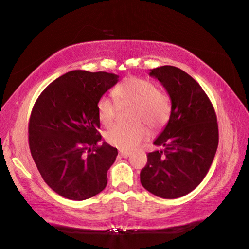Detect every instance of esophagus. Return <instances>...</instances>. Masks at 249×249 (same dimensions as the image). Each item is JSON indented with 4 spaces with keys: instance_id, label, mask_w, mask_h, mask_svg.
Segmentation results:
<instances>
[{
    "instance_id": "34e87169",
    "label": "esophagus",
    "mask_w": 249,
    "mask_h": 249,
    "mask_svg": "<svg viewBox=\"0 0 249 249\" xmlns=\"http://www.w3.org/2000/svg\"><path fill=\"white\" fill-rule=\"evenodd\" d=\"M120 155H121L123 158H127V157H129V156H130V153H129V151H123V150H121V151H120Z\"/></svg>"
}]
</instances>
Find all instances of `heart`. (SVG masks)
I'll return each instance as SVG.
<instances>
[{
	"mask_svg": "<svg viewBox=\"0 0 249 249\" xmlns=\"http://www.w3.org/2000/svg\"><path fill=\"white\" fill-rule=\"evenodd\" d=\"M113 94L120 104L135 105L130 125H117L107 133V141L121 150H132L148 135V128L157 130L165 125L171 114L170 99L159 91L154 82L140 77H129L122 81ZM96 115L100 123L109 127L116 119V103L107 96L96 102Z\"/></svg>",
	"mask_w": 249,
	"mask_h": 249,
	"instance_id": "heart-1",
	"label": "heart"
}]
</instances>
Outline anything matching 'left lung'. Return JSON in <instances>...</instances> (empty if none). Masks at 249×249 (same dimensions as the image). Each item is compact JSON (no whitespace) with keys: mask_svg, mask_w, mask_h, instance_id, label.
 <instances>
[{"mask_svg":"<svg viewBox=\"0 0 249 249\" xmlns=\"http://www.w3.org/2000/svg\"><path fill=\"white\" fill-rule=\"evenodd\" d=\"M171 100L169 121L154 145L163 147L147 155L141 182L162 199L191 192L208 174L218 145L216 114L208 95L191 75L174 66L150 70Z\"/></svg>","mask_w":249,"mask_h":249,"instance_id":"1","label":"left lung"}]
</instances>
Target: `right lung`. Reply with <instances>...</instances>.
Wrapping results in <instances>:
<instances>
[{
  "mask_svg": "<svg viewBox=\"0 0 249 249\" xmlns=\"http://www.w3.org/2000/svg\"><path fill=\"white\" fill-rule=\"evenodd\" d=\"M119 81L107 72L73 70L41 92L28 126L32 157L59 196L82 201L99 195L117 149L101 141L96 102Z\"/></svg>",
  "mask_w": 249,
  "mask_h": 249,
  "instance_id": "1",
  "label": "right lung"
}]
</instances>
